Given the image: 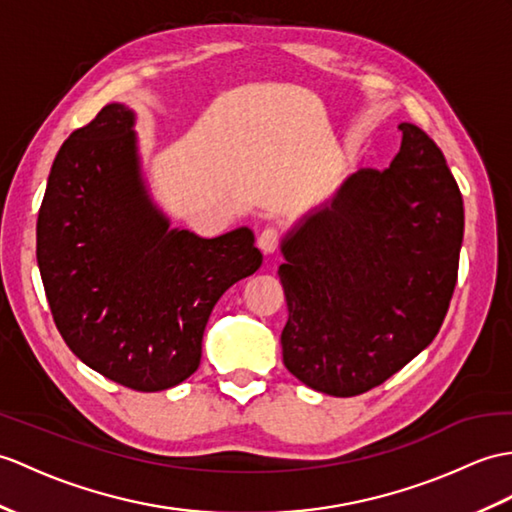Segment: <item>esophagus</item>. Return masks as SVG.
I'll return each instance as SVG.
<instances>
[{"mask_svg": "<svg viewBox=\"0 0 512 512\" xmlns=\"http://www.w3.org/2000/svg\"><path fill=\"white\" fill-rule=\"evenodd\" d=\"M257 246H259V251L266 253V255L275 253L277 246H279V231L275 227H266L264 231L257 235Z\"/></svg>", "mask_w": 512, "mask_h": 512, "instance_id": "obj_1", "label": "esophagus"}]
</instances>
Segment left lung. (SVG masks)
<instances>
[{"mask_svg":"<svg viewBox=\"0 0 512 512\" xmlns=\"http://www.w3.org/2000/svg\"><path fill=\"white\" fill-rule=\"evenodd\" d=\"M399 130L388 170L344 178L281 242L283 364L331 397L362 395L417 358L456 288L460 189L419 126Z\"/></svg>","mask_w":512,"mask_h":512,"instance_id":"left-lung-1","label":"left lung"}]
</instances>
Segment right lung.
<instances>
[{
	"instance_id": "right-lung-1",
	"label": "right lung",
	"mask_w": 512,
	"mask_h": 512,
	"mask_svg": "<svg viewBox=\"0 0 512 512\" xmlns=\"http://www.w3.org/2000/svg\"><path fill=\"white\" fill-rule=\"evenodd\" d=\"M137 115L111 102L58 150L37 222L47 303L67 347L141 392L192 375L213 305L261 266L248 227L172 229L141 170Z\"/></svg>"
}]
</instances>
